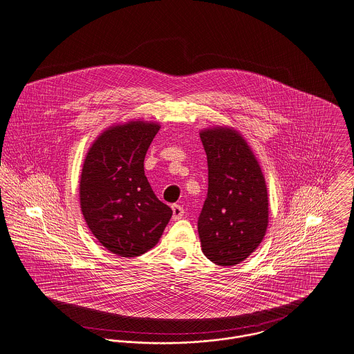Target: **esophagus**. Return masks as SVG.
I'll list each match as a JSON object with an SVG mask.
<instances>
[{
  "label": "esophagus",
  "mask_w": 354,
  "mask_h": 354,
  "mask_svg": "<svg viewBox=\"0 0 354 354\" xmlns=\"http://www.w3.org/2000/svg\"><path fill=\"white\" fill-rule=\"evenodd\" d=\"M171 211H173V219L174 221H178V219H181L184 216V208L181 205H178V204H173L171 205Z\"/></svg>",
  "instance_id": "esophagus-1"
}]
</instances>
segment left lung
<instances>
[{"label": "left lung", "mask_w": 354, "mask_h": 354, "mask_svg": "<svg viewBox=\"0 0 354 354\" xmlns=\"http://www.w3.org/2000/svg\"><path fill=\"white\" fill-rule=\"evenodd\" d=\"M208 165V192L197 221L204 256L232 266L249 257L268 227V192L254 154L235 131L200 133Z\"/></svg>", "instance_id": "left-lung-1"}]
</instances>
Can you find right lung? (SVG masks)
Here are the masks:
<instances>
[{"mask_svg":"<svg viewBox=\"0 0 354 354\" xmlns=\"http://www.w3.org/2000/svg\"><path fill=\"white\" fill-rule=\"evenodd\" d=\"M158 129V124L143 122L106 129L84 162V218L98 242L120 257H136L154 248L173 214L145 176V157Z\"/></svg>","mask_w":354,"mask_h":354,"instance_id":"right-lung-1","label":"right lung"}]
</instances>
